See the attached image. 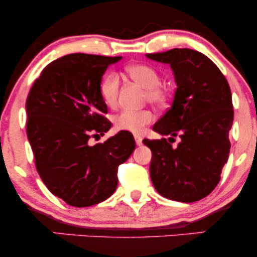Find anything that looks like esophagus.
<instances>
[{
    "mask_svg": "<svg viewBox=\"0 0 257 257\" xmlns=\"http://www.w3.org/2000/svg\"><path fill=\"white\" fill-rule=\"evenodd\" d=\"M134 139H135V143H137L138 146H140L141 144H143V138H141L140 135H134Z\"/></svg>",
    "mask_w": 257,
    "mask_h": 257,
    "instance_id": "esophagus-1",
    "label": "esophagus"
}]
</instances>
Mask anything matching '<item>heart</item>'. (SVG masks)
<instances>
[{
  "label": "heart",
  "instance_id": "1",
  "mask_svg": "<svg viewBox=\"0 0 257 257\" xmlns=\"http://www.w3.org/2000/svg\"><path fill=\"white\" fill-rule=\"evenodd\" d=\"M126 73L146 90V100L155 105H164L169 98V93L161 85V76L157 70L144 64L131 65L125 69ZM119 78L116 73H107L100 83V95L107 106H114L118 98ZM153 120L151 111L123 110L114 117V126L118 131L131 132L135 134L143 133L145 125Z\"/></svg>",
  "mask_w": 257,
  "mask_h": 257
}]
</instances>
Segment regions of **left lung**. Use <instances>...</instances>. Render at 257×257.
I'll use <instances>...</instances> for the list:
<instances>
[{
  "mask_svg": "<svg viewBox=\"0 0 257 257\" xmlns=\"http://www.w3.org/2000/svg\"><path fill=\"white\" fill-rule=\"evenodd\" d=\"M146 57L170 65L178 87L172 107L153 125L156 133L169 138L143 141L152 152V184L168 199L197 202L216 187L228 159L233 123L228 82L210 59L193 49ZM175 136L180 143L173 148Z\"/></svg>",
  "mask_w": 257,
  "mask_h": 257,
  "instance_id": "left-lung-1",
  "label": "left lung"
}]
</instances>
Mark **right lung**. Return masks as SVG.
I'll return each instance as SVG.
<instances>
[{"label": "right lung", "mask_w": 257, "mask_h": 257, "mask_svg": "<svg viewBox=\"0 0 257 257\" xmlns=\"http://www.w3.org/2000/svg\"><path fill=\"white\" fill-rule=\"evenodd\" d=\"M122 57L65 55L47 65L26 99L29 143L37 172L51 192L69 205L84 208L113 194L119 164L135 150L132 133L120 131L91 146L90 133L111 128L100 83Z\"/></svg>", "instance_id": "add662e5"}]
</instances>
